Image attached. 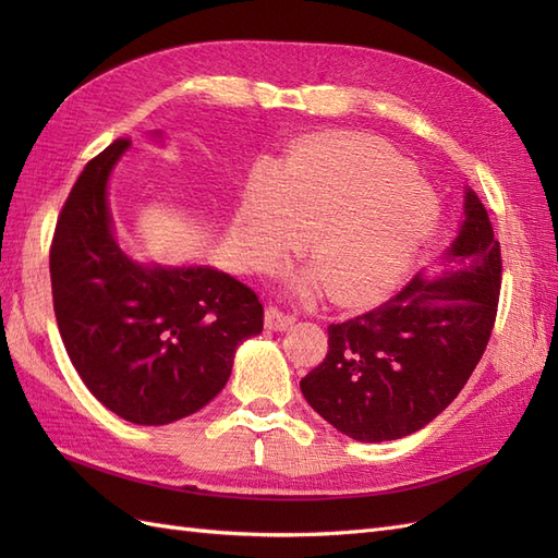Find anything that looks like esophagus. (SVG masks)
I'll use <instances>...</instances> for the list:
<instances>
[{
    "instance_id": "obj_1",
    "label": "esophagus",
    "mask_w": 558,
    "mask_h": 558,
    "mask_svg": "<svg viewBox=\"0 0 558 558\" xmlns=\"http://www.w3.org/2000/svg\"><path fill=\"white\" fill-rule=\"evenodd\" d=\"M293 324H295V316L293 314L279 310L277 305H267L265 307V326L269 330H286V328H291Z\"/></svg>"
}]
</instances>
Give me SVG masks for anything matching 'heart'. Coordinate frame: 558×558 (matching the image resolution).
I'll use <instances>...</instances> for the list:
<instances>
[{"label":"heart","instance_id":"obj_1","mask_svg":"<svg viewBox=\"0 0 558 558\" xmlns=\"http://www.w3.org/2000/svg\"><path fill=\"white\" fill-rule=\"evenodd\" d=\"M437 221V199L414 167L377 137L344 134L298 148L279 177H251L244 228L260 265L310 230L307 253L337 302L369 300L408 272Z\"/></svg>","mask_w":558,"mask_h":558}]
</instances>
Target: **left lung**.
I'll return each instance as SVG.
<instances>
[{"instance_id":"8db88e82","label":"left lung","mask_w":558,"mask_h":558,"mask_svg":"<svg viewBox=\"0 0 558 558\" xmlns=\"http://www.w3.org/2000/svg\"><path fill=\"white\" fill-rule=\"evenodd\" d=\"M442 279L414 277L384 305L328 326V353L300 381L302 396L359 442L400 440L440 414L475 373L500 295V244L480 197Z\"/></svg>"}]
</instances>
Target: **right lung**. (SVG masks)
Listing matches in <instances>:
<instances>
[{
	"instance_id": "right-lung-1",
	"label": "right lung",
	"mask_w": 558,
	"mask_h": 558,
	"mask_svg": "<svg viewBox=\"0 0 558 558\" xmlns=\"http://www.w3.org/2000/svg\"><path fill=\"white\" fill-rule=\"evenodd\" d=\"M130 146L95 156L58 216L50 289L58 330L88 391L132 424L189 416L226 386L234 349L263 330L246 283L211 267H144L111 234L107 179Z\"/></svg>"
}]
</instances>
